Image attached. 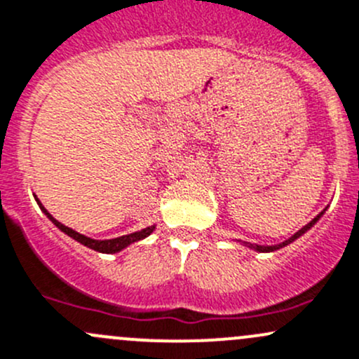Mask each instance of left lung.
Masks as SVG:
<instances>
[{"label":"left lung","instance_id":"8db88e82","mask_svg":"<svg viewBox=\"0 0 359 359\" xmlns=\"http://www.w3.org/2000/svg\"><path fill=\"white\" fill-rule=\"evenodd\" d=\"M325 210H327V208H325ZM325 210H323V211H322V213H320V215H316V217H315V218H313V220H311V222H309V224H308V225H304V227H303V229H301V230H297V232H296V233H294V236H292V237H289V239H287V241H284V243H280V244H275V246H258V244H249V243H243V244H244V246H248V248L255 249V251H259V252H270V251H277V249H280V248L287 246V244H290V243H292V241H296V239H297V237H301V236H303V233H304V232H306V230H309V229H311V227H313V225H315V224H316V222H318V220H320V217H322V215H323V213H325Z\"/></svg>","mask_w":359,"mask_h":359}]
</instances>
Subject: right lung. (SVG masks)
I'll list each match as a JSON object with an SVG mask.
<instances>
[{"instance_id":"obj_1","label":"right lung","mask_w":359,"mask_h":359,"mask_svg":"<svg viewBox=\"0 0 359 359\" xmlns=\"http://www.w3.org/2000/svg\"><path fill=\"white\" fill-rule=\"evenodd\" d=\"M37 205L41 206V210L44 211V215H46V217L50 218V220L53 222V224H55L56 227H58L60 230H62V232H65L67 236H70L72 239H75V241H77V243L84 244V246H88V248H90V249H94V251H100V252H108V255H110V252H118V251H122L123 248L130 246L132 243H137V241H141V239H144V237H148L149 233L153 232V230H154V225H151V227H146V229L139 230V232H132V233H127V236L116 237V239H104V241L90 239V237H86V236H82V233L75 232V230H72L70 227H67V225L60 224V222L56 220L55 217H51V215L48 213V210L44 208V206L41 205L39 201H37Z\"/></svg>"}]
</instances>
